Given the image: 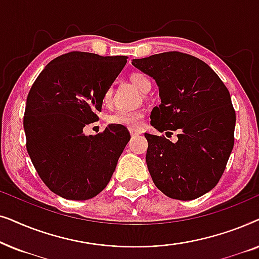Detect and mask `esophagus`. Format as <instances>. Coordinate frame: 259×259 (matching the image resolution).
<instances>
[{
	"label": "esophagus",
	"instance_id": "obj_1",
	"mask_svg": "<svg viewBox=\"0 0 259 259\" xmlns=\"http://www.w3.org/2000/svg\"><path fill=\"white\" fill-rule=\"evenodd\" d=\"M130 133H131V136H132V137H137V136H140L141 131L136 130V128H130Z\"/></svg>",
	"mask_w": 259,
	"mask_h": 259
}]
</instances>
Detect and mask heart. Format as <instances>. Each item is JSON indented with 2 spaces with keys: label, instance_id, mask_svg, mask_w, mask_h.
Segmentation results:
<instances>
[{
  "label": "heart",
  "instance_id": "obj_1",
  "mask_svg": "<svg viewBox=\"0 0 259 259\" xmlns=\"http://www.w3.org/2000/svg\"><path fill=\"white\" fill-rule=\"evenodd\" d=\"M130 80L141 93H147L151 90V81L143 73L134 72L130 75ZM113 88L108 87L104 94V102L109 104L112 100ZM144 119V113L140 111H127V109H118L113 114L109 115L108 121L115 125H121L127 127H139Z\"/></svg>",
  "mask_w": 259,
  "mask_h": 259
}]
</instances>
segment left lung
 I'll return each instance as SVG.
<instances>
[{"mask_svg":"<svg viewBox=\"0 0 259 259\" xmlns=\"http://www.w3.org/2000/svg\"><path fill=\"white\" fill-rule=\"evenodd\" d=\"M132 65L153 77L161 104L151 113L159 132L145 133L146 164L155 186L173 199L192 200L217 185L235 143L236 112L228 88L210 66L192 55L166 52Z\"/></svg>","mask_w":259,"mask_h":259,"instance_id":"obj_1","label":"left lung"}]
</instances>
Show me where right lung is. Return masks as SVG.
Wrapping results in <instances>:
<instances>
[{
	"label": "right lung",
	"mask_w": 259,
	"mask_h": 259,
	"mask_svg": "<svg viewBox=\"0 0 259 259\" xmlns=\"http://www.w3.org/2000/svg\"><path fill=\"white\" fill-rule=\"evenodd\" d=\"M127 62V56L70 52L52 60L27 97L23 127L27 151L49 190L70 200H87L111 180L131 139L125 126L84 136L98 121L104 94Z\"/></svg>",
	"instance_id": "right-lung-1"
}]
</instances>
